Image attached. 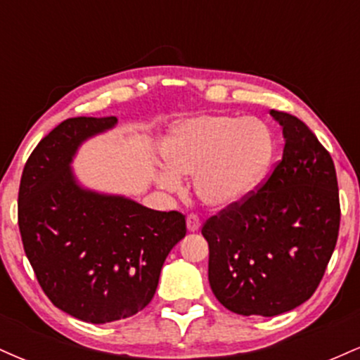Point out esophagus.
<instances>
[{
    "label": "esophagus",
    "instance_id": "esophagus-1",
    "mask_svg": "<svg viewBox=\"0 0 360 360\" xmlns=\"http://www.w3.org/2000/svg\"><path fill=\"white\" fill-rule=\"evenodd\" d=\"M186 226H188V232H198V230L201 229V221L200 218L196 217V214H189L188 218H186Z\"/></svg>",
    "mask_w": 360,
    "mask_h": 360
}]
</instances>
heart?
I'll use <instances>...</instances> for the list:
<instances>
[{"instance_id":"obj_1","label":"heart","mask_w":360,"mask_h":360,"mask_svg":"<svg viewBox=\"0 0 360 360\" xmlns=\"http://www.w3.org/2000/svg\"><path fill=\"white\" fill-rule=\"evenodd\" d=\"M274 154V135L262 120L200 115L169 128L160 143L167 167L157 169L155 183L177 191L179 176H193L198 200L212 210H226L262 186Z\"/></svg>"}]
</instances>
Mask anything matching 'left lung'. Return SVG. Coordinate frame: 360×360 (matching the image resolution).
<instances>
[{
  "label": "left lung",
  "instance_id": "8db88e82",
  "mask_svg": "<svg viewBox=\"0 0 360 360\" xmlns=\"http://www.w3.org/2000/svg\"><path fill=\"white\" fill-rule=\"evenodd\" d=\"M283 159L245 201L205 223L213 295L237 315L276 316L311 298L340 225L333 160L301 120L271 110Z\"/></svg>",
  "mask_w": 360,
  "mask_h": 360
}]
</instances>
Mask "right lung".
<instances>
[{"instance_id":"1","label":"right lung","mask_w":360,"mask_h":360,"mask_svg":"<svg viewBox=\"0 0 360 360\" xmlns=\"http://www.w3.org/2000/svg\"><path fill=\"white\" fill-rule=\"evenodd\" d=\"M117 123V117L62 122L28 157L20 183L18 226L37 279L57 308L88 323L146 308L164 260L186 235L181 213L155 212L77 179V150Z\"/></svg>"}]
</instances>
